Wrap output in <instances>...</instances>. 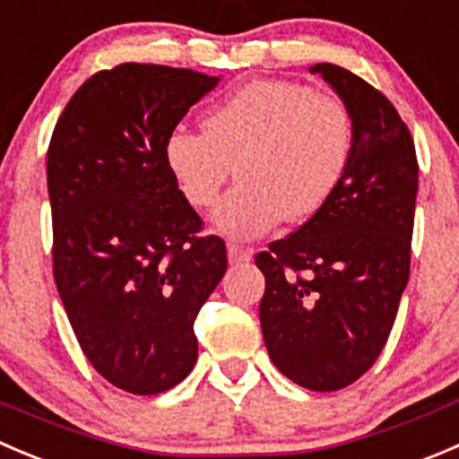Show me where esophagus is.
<instances>
[{
    "instance_id": "34e87169",
    "label": "esophagus",
    "mask_w": 459,
    "mask_h": 459,
    "mask_svg": "<svg viewBox=\"0 0 459 459\" xmlns=\"http://www.w3.org/2000/svg\"><path fill=\"white\" fill-rule=\"evenodd\" d=\"M226 253H229L230 264H242V262L251 260V253L244 247H239V244H229V247H226Z\"/></svg>"
}]
</instances>
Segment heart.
<instances>
[{
  "label": "heart",
  "instance_id": "obj_1",
  "mask_svg": "<svg viewBox=\"0 0 459 459\" xmlns=\"http://www.w3.org/2000/svg\"><path fill=\"white\" fill-rule=\"evenodd\" d=\"M352 148V117L338 98L253 80L208 109L204 132L177 126L163 159L195 208L212 206L235 170L242 181L215 208L212 226L224 238L253 239L282 220L314 217L341 184Z\"/></svg>",
  "mask_w": 459,
  "mask_h": 459
}]
</instances>
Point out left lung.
<instances>
[{"mask_svg":"<svg viewBox=\"0 0 459 459\" xmlns=\"http://www.w3.org/2000/svg\"><path fill=\"white\" fill-rule=\"evenodd\" d=\"M348 107L354 148L329 202L255 255L266 289L260 323L273 366L332 393L379 359L411 273L420 166L393 102L342 66H311Z\"/></svg>","mask_w":459,"mask_h":459,"instance_id":"8db88e82","label":"left lung"}]
</instances>
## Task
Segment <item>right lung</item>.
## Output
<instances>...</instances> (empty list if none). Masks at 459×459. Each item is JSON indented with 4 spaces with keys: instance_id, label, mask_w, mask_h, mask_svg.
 <instances>
[{
    "instance_id": "right-lung-1",
    "label": "right lung",
    "mask_w": 459,
    "mask_h": 459,
    "mask_svg": "<svg viewBox=\"0 0 459 459\" xmlns=\"http://www.w3.org/2000/svg\"><path fill=\"white\" fill-rule=\"evenodd\" d=\"M217 75L126 62L66 102L47 154L53 275L84 357L132 394L197 363L195 318L226 271L221 238L177 188L163 143Z\"/></svg>"
}]
</instances>
